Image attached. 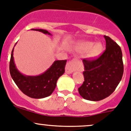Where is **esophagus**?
<instances>
[{
	"instance_id": "34e87169",
	"label": "esophagus",
	"mask_w": 131,
	"mask_h": 131,
	"mask_svg": "<svg viewBox=\"0 0 131 131\" xmlns=\"http://www.w3.org/2000/svg\"><path fill=\"white\" fill-rule=\"evenodd\" d=\"M75 70V65L74 61H70L68 63H67L65 67V72L67 74L72 73Z\"/></svg>"
}]
</instances>
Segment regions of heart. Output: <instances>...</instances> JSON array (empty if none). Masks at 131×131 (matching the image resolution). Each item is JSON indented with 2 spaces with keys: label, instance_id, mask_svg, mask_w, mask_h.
<instances>
[{
  "label": "heart",
  "instance_id": "obj_1",
  "mask_svg": "<svg viewBox=\"0 0 131 131\" xmlns=\"http://www.w3.org/2000/svg\"><path fill=\"white\" fill-rule=\"evenodd\" d=\"M73 49L79 53H85L87 59H93L101 53L103 46L100 42L93 43L90 41H80L74 44Z\"/></svg>",
  "mask_w": 131,
  "mask_h": 131
}]
</instances>
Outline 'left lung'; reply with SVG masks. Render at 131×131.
Returning a JSON list of instances; mask_svg holds the SVG:
<instances>
[{"mask_svg": "<svg viewBox=\"0 0 131 131\" xmlns=\"http://www.w3.org/2000/svg\"><path fill=\"white\" fill-rule=\"evenodd\" d=\"M104 37L106 50L103 54L94 60H82L84 82L78 90L83 98L89 101H100L113 93L124 73L121 48L110 37Z\"/></svg>", "mask_w": 131, "mask_h": 131, "instance_id": "1", "label": "left lung"}]
</instances>
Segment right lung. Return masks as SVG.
Wrapping results in <instances>:
<instances>
[{"mask_svg": "<svg viewBox=\"0 0 131 131\" xmlns=\"http://www.w3.org/2000/svg\"><path fill=\"white\" fill-rule=\"evenodd\" d=\"M31 30L52 35L47 30L43 29ZM14 48V47L12 50L10 56L9 70L12 79L18 88L25 94L31 98L41 99L50 96L56 88L58 79L64 73L67 60L54 61L52 65L40 75H26L21 73L16 68L13 57Z\"/></svg>", "mask_w": 131, "mask_h": 131, "instance_id": "add662e5", "label": "right lung"}]
</instances>
